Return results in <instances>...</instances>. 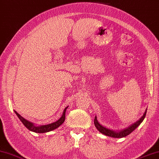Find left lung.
<instances>
[{"mask_svg": "<svg viewBox=\"0 0 159 159\" xmlns=\"http://www.w3.org/2000/svg\"><path fill=\"white\" fill-rule=\"evenodd\" d=\"M146 112H147V109L145 111V112L143 113V116H142L138 121L134 122V124H131L130 125L128 126L127 128L120 129V130H114V129H109L108 128H106L105 126H103L98 122V119H97V116L95 117L94 124H95V126L96 127V128L98 129L99 132H101V133L103 134L108 136V137H111L113 138H123L132 133V132H133L142 122H143V121L145 119V115H146Z\"/></svg>", "mask_w": 159, "mask_h": 159, "instance_id": "8db88e82", "label": "left lung"}]
</instances>
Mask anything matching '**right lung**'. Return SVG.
<instances>
[{
  "label": "right lung",
  "mask_w": 159,
  "mask_h": 159,
  "mask_svg": "<svg viewBox=\"0 0 159 159\" xmlns=\"http://www.w3.org/2000/svg\"><path fill=\"white\" fill-rule=\"evenodd\" d=\"M68 107L69 106H67L64 108L62 115L61 116V117L58 119V120H57L56 121H55L53 123H51V124H47V125L35 124L34 123H32L22 117V116L20 115H19L16 111H14V112L16 113V115L18 116V117L21 121L22 124H23V125L28 129H30V131L36 132V133H45V132H48L53 130V129L60 127V126L63 124L64 120H65V113Z\"/></svg>",
  "instance_id": "1"
}]
</instances>
